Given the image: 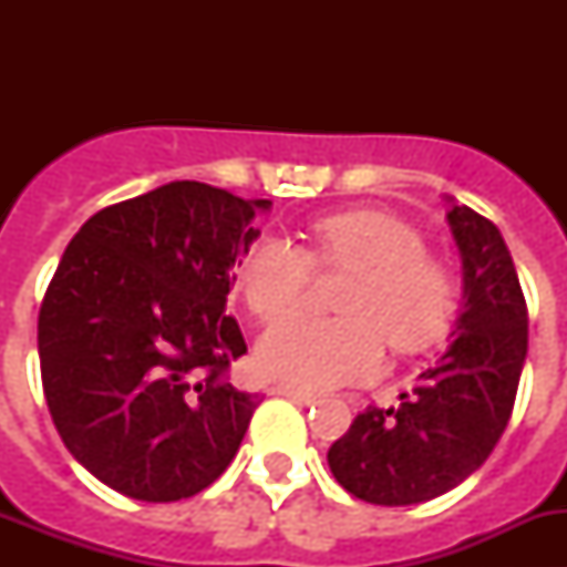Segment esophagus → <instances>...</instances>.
Returning a JSON list of instances; mask_svg holds the SVG:
<instances>
[{
    "label": "esophagus",
    "instance_id": "esophagus-1",
    "mask_svg": "<svg viewBox=\"0 0 567 567\" xmlns=\"http://www.w3.org/2000/svg\"><path fill=\"white\" fill-rule=\"evenodd\" d=\"M272 394H278V398H287V400H295V403H300V405H312L315 400H318V394L303 392V389H295V385H275Z\"/></svg>",
    "mask_w": 567,
    "mask_h": 567
}]
</instances>
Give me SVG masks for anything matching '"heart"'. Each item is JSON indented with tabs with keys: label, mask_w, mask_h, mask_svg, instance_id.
Masks as SVG:
<instances>
[{
	"label": "heart",
	"mask_w": 567,
	"mask_h": 567,
	"mask_svg": "<svg viewBox=\"0 0 567 567\" xmlns=\"http://www.w3.org/2000/svg\"><path fill=\"white\" fill-rule=\"evenodd\" d=\"M312 249L284 235H258L244 249L238 278L249 309L278 320L299 306L311 260L352 266L338 319L293 316L258 340V369L298 389L332 385L372 374L383 360V338L412 352L443 332L452 315V275L425 258V244L409 224L374 209L323 215L309 227Z\"/></svg>",
	"instance_id": "obj_1"
}]
</instances>
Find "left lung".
I'll list each match as a JSON object with an SVG mask.
<instances>
[{"label":"left lung","instance_id":"obj_1","mask_svg":"<svg viewBox=\"0 0 567 567\" xmlns=\"http://www.w3.org/2000/svg\"><path fill=\"white\" fill-rule=\"evenodd\" d=\"M445 221L463 260V309L445 352L392 409L369 405L327 460L349 494L417 505L457 488L494 452L528 354V309L503 235L454 198Z\"/></svg>","mask_w":567,"mask_h":567}]
</instances>
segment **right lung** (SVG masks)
Wrapping results in <instances>:
<instances>
[{
	"label": "right lung",
	"mask_w": 567,
	"mask_h": 567,
	"mask_svg": "<svg viewBox=\"0 0 567 567\" xmlns=\"http://www.w3.org/2000/svg\"><path fill=\"white\" fill-rule=\"evenodd\" d=\"M267 198L169 182L113 204L64 249L39 309L50 417L96 480L142 503L221 477L258 394L224 380L247 352L227 315Z\"/></svg>",
	"instance_id": "1"
}]
</instances>
